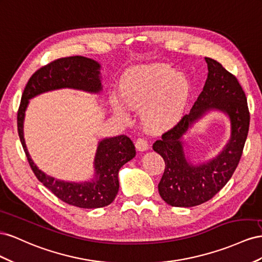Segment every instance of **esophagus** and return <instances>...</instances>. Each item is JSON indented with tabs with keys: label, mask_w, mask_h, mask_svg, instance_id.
Wrapping results in <instances>:
<instances>
[{
	"label": "esophagus",
	"mask_w": 262,
	"mask_h": 262,
	"mask_svg": "<svg viewBox=\"0 0 262 262\" xmlns=\"http://www.w3.org/2000/svg\"><path fill=\"white\" fill-rule=\"evenodd\" d=\"M135 146L139 151H145L148 149V141L145 138H138L136 140Z\"/></svg>",
	"instance_id": "34e87169"
}]
</instances>
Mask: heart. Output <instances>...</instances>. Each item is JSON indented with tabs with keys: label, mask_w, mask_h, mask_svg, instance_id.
<instances>
[{
	"label": "heart",
	"mask_w": 262,
	"mask_h": 262,
	"mask_svg": "<svg viewBox=\"0 0 262 262\" xmlns=\"http://www.w3.org/2000/svg\"><path fill=\"white\" fill-rule=\"evenodd\" d=\"M191 93L190 81L183 74L161 64L132 70L119 88L122 103L129 110H141V122L155 134L167 132L180 122L189 106ZM111 103L116 114L126 115L115 96Z\"/></svg>",
	"instance_id": "heart-1"
}]
</instances>
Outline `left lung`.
<instances>
[{
  "mask_svg": "<svg viewBox=\"0 0 262 262\" xmlns=\"http://www.w3.org/2000/svg\"><path fill=\"white\" fill-rule=\"evenodd\" d=\"M207 79L190 113L155 141L152 149L166 163L158 184L162 200L171 206L192 207L211 200L236 170L249 130L247 98L237 78L212 58H205ZM211 109H219L231 119L229 144L214 160L193 166L185 158L181 138L188 127Z\"/></svg>",
  "mask_w": 262,
  "mask_h": 262,
  "instance_id": "8db88e82",
  "label": "left lung"
}]
</instances>
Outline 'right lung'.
<instances>
[{
    "instance_id": "add662e5",
    "label": "right lung",
    "mask_w": 262,
    "mask_h": 262,
    "mask_svg": "<svg viewBox=\"0 0 262 262\" xmlns=\"http://www.w3.org/2000/svg\"><path fill=\"white\" fill-rule=\"evenodd\" d=\"M100 68L96 61L81 56L60 58L41 67L28 80L17 112L18 136L36 178L64 203L81 208H99L114 201L119 189L118 171L136 155L133 141L125 135L101 140L94 159L93 180L66 182L43 173L32 160L24 139V116L29 100L51 90L71 88L99 93L102 90Z\"/></svg>"
}]
</instances>
